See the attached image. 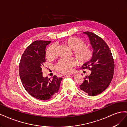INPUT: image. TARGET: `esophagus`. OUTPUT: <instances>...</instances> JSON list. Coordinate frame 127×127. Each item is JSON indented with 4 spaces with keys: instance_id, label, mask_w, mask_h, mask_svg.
Returning a JSON list of instances; mask_svg holds the SVG:
<instances>
[{
    "instance_id": "esophagus-1",
    "label": "esophagus",
    "mask_w": 127,
    "mask_h": 127,
    "mask_svg": "<svg viewBox=\"0 0 127 127\" xmlns=\"http://www.w3.org/2000/svg\"><path fill=\"white\" fill-rule=\"evenodd\" d=\"M70 75H71V74H64L62 75V77L64 78V77H67L68 76Z\"/></svg>"
}]
</instances>
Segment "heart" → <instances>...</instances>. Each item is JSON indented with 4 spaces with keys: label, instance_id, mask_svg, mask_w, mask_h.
<instances>
[{
    "label": "heart",
    "instance_id": "b5f03b06",
    "mask_svg": "<svg viewBox=\"0 0 127 127\" xmlns=\"http://www.w3.org/2000/svg\"><path fill=\"white\" fill-rule=\"evenodd\" d=\"M64 43L73 50L74 56L79 63H83L89 60L92 55V50L86 46L85 42L76 37H70L64 41ZM56 55V45L53 44L46 50V57L48 59L54 58ZM76 64L73 58L61 59L57 64V70L64 74H67L72 70V67Z\"/></svg>",
    "mask_w": 127,
    "mask_h": 127
}]
</instances>
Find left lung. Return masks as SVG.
Instances as JSON below:
<instances>
[{
  "label": "left lung",
  "mask_w": 127,
  "mask_h": 127,
  "mask_svg": "<svg viewBox=\"0 0 127 127\" xmlns=\"http://www.w3.org/2000/svg\"><path fill=\"white\" fill-rule=\"evenodd\" d=\"M89 38L93 49L91 59L85 62L83 69L91 71L80 85V90L89 96H95L104 91L113 78L114 64L108 45L102 38L90 32H83Z\"/></svg>",
  "instance_id": "obj_1"
}]
</instances>
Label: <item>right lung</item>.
<instances>
[{
    "instance_id": "add662e5",
    "label": "right lung",
    "mask_w": 127,
    "mask_h": 127,
    "mask_svg": "<svg viewBox=\"0 0 127 127\" xmlns=\"http://www.w3.org/2000/svg\"><path fill=\"white\" fill-rule=\"evenodd\" d=\"M50 41H35L26 49L19 66L23 85L32 96L39 100H49L59 91L62 78L53 76L51 79L42 75L45 62L46 46Z\"/></svg>"
}]
</instances>
